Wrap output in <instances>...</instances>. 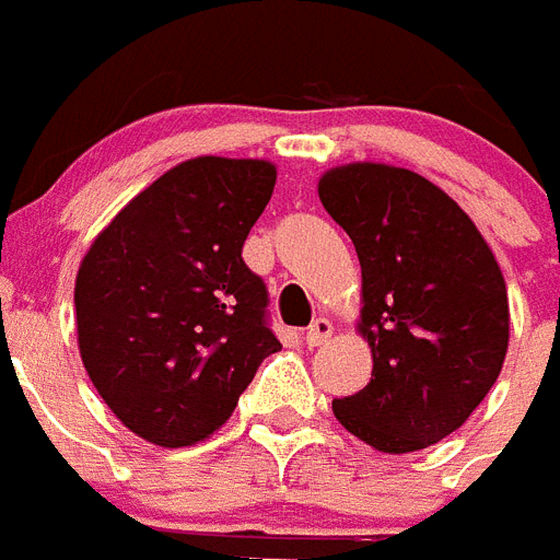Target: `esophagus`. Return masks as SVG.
<instances>
[{"instance_id": "34e87169", "label": "esophagus", "mask_w": 560, "mask_h": 560, "mask_svg": "<svg viewBox=\"0 0 560 560\" xmlns=\"http://www.w3.org/2000/svg\"><path fill=\"white\" fill-rule=\"evenodd\" d=\"M331 334H334L331 319L317 317L312 326H308V331H305V342H308V348H317V346H323V342H328V337H331Z\"/></svg>"}]
</instances>
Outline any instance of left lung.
<instances>
[{"label":"left lung","mask_w":560,"mask_h":560,"mask_svg":"<svg viewBox=\"0 0 560 560\" xmlns=\"http://www.w3.org/2000/svg\"><path fill=\"white\" fill-rule=\"evenodd\" d=\"M319 200L362 266L360 334L374 371L334 399L339 424L382 453H413L467 422L510 342L508 285L493 252L447 192L410 170L346 164Z\"/></svg>","instance_id":"1"}]
</instances>
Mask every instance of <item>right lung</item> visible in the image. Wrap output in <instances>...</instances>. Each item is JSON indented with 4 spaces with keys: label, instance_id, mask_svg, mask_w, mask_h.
<instances>
[{
    "label": "right lung",
    "instance_id": "add662e5",
    "mask_svg": "<svg viewBox=\"0 0 560 560\" xmlns=\"http://www.w3.org/2000/svg\"><path fill=\"white\" fill-rule=\"evenodd\" d=\"M257 158L172 166L109 221L75 275L81 362L136 436L186 447L221 428L280 342L243 262L275 192Z\"/></svg>",
    "mask_w": 560,
    "mask_h": 560
}]
</instances>
